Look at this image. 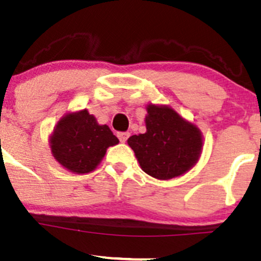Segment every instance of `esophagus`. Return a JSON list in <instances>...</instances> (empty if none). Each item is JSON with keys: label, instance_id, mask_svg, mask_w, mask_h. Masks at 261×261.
<instances>
[{"label": "esophagus", "instance_id": "34e87169", "mask_svg": "<svg viewBox=\"0 0 261 261\" xmlns=\"http://www.w3.org/2000/svg\"><path fill=\"white\" fill-rule=\"evenodd\" d=\"M117 136H118V139H120L121 143H126V140L128 139L130 134H128V133H118Z\"/></svg>", "mask_w": 261, "mask_h": 261}]
</instances>
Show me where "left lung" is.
I'll use <instances>...</instances> for the list:
<instances>
[{
    "mask_svg": "<svg viewBox=\"0 0 261 261\" xmlns=\"http://www.w3.org/2000/svg\"><path fill=\"white\" fill-rule=\"evenodd\" d=\"M146 131L128 138L141 169L158 179H171L189 172L203 151L200 128L166 105L146 106Z\"/></svg>",
    "mask_w": 261,
    "mask_h": 261,
    "instance_id": "obj_1",
    "label": "left lung"
}]
</instances>
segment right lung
<instances>
[{
	"mask_svg": "<svg viewBox=\"0 0 261 261\" xmlns=\"http://www.w3.org/2000/svg\"><path fill=\"white\" fill-rule=\"evenodd\" d=\"M118 139L107 125H99L88 110L69 112L60 118L49 136L53 158L67 171L84 174L94 171L110 146Z\"/></svg>",
	"mask_w": 261,
	"mask_h": 261,
	"instance_id": "add662e5",
	"label": "right lung"
}]
</instances>
